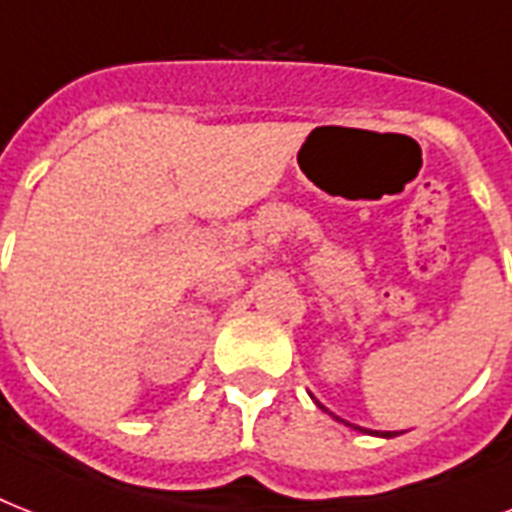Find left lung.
Segmentation results:
<instances>
[{
  "label": "left lung",
  "mask_w": 512,
  "mask_h": 512,
  "mask_svg": "<svg viewBox=\"0 0 512 512\" xmlns=\"http://www.w3.org/2000/svg\"><path fill=\"white\" fill-rule=\"evenodd\" d=\"M321 406V404H319ZM321 409H324V406H321ZM345 425H348V422H345ZM358 430H361V428H358ZM377 436H382V438H393V436H396V433H377Z\"/></svg>",
  "instance_id": "1"
}]
</instances>
